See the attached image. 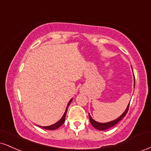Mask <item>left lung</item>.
I'll use <instances>...</instances> for the list:
<instances>
[{
	"instance_id": "1",
	"label": "left lung",
	"mask_w": 151,
	"mask_h": 151,
	"mask_svg": "<svg viewBox=\"0 0 151 151\" xmlns=\"http://www.w3.org/2000/svg\"><path fill=\"white\" fill-rule=\"evenodd\" d=\"M134 86H135V78H134ZM129 107V104H128L127 109H126L125 111H124V112L122 113V114L121 115L119 118H117L116 120L111 121V122H106V123H101V122H96V121L93 120V119L92 118V117L90 116V115L89 114V117H90V120L91 124H92V125L93 126V127H94V128H96V129L98 130H101V131H103V130L109 129V128L112 127H113V126H115V124H118V122H120V121L122 120V119L123 118L124 116H125L126 114H127L128 112Z\"/></svg>"
}]
</instances>
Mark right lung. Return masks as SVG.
I'll use <instances>...</instances> for the list:
<instances>
[{
    "mask_svg": "<svg viewBox=\"0 0 151 151\" xmlns=\"http://www.w3.org/2000/svg\"><path fill=\"white\" fill-rule=\"evenodd\" d=\"M72 99H70V101H69V102H68V105H67V107H66V111H65V113H64V115H63L62 118H61L60 120L58 121V122H56V123H55V124H52V125H50V126H47V127H42V126H39L38 125L39 127L42 128V129H45L55 130V129H57V128H59V127H60V126L62 125L63 123H64V121H65V117H66V113H67V109H68V106H69L70 104L71 103Z\"/></svg>",
    "mask_w": 151,
    "mask_h": 151,
    "instance_id": "add662e5",
    "label": "right lung"
}]
</instances>
